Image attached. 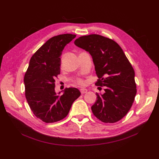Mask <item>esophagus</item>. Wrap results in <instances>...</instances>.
<instances>
[{
	"label": "esophagus",
	"instance_id": "esophagus-1",
	"mask_svg": "<svg viewBox=\"0 0 159 159\" xmlns=\"http://www.w3.org/2000/svg\"><path fill=\"white\" fill-rule=\"evenodd\" d=\"M80 92L81 94H84V93H86L88 92V90H87L86 89L82 88V89H80Z\"/></svg>",
	"mask_w": 159,
	"mask_h": 159
}]
</instances>
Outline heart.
<instances>
[{
  "label": "heart",
  "mask_w": 159,
  "mask_h": 159,
  "mask_svg": "<svg viewBox=\"0 0 159 159\" xmlns=\"http://www.w3.org/2000/svg\"><path fill=\"white\" fill-rule=\"evenodd\" d=\"M77 83L79 85H81V86L84 85V82L83 80H82V79H78L77 80Z\"/></svg>",
  "instance_id": "1"
}]
</instances>
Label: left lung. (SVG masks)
Listing matches in <instances>:
<instances>
[{"instance_id": "1", "label": "left lung", "mask_w": 159, "mask_h": 159, "mask_svg": "<svg viewBox=\"0 0 159 159\" xmlns=\"http://www.w3.org/2000/svg\"><path fill=\"white\" fill-rule=\"evenodd\" d=\"M74 43L91 54L99 78L95 85L105 87L103 94L96 93L93 115L104 123L120 121L130 109L136 94L132 65L121 47L110 38L90 34L77 38Z\"/></svg>"}]
</instances>
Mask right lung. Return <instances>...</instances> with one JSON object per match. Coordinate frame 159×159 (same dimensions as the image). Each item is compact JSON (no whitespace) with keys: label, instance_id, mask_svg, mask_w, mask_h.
I'll return each mask as SVG.
<instances>
[{"label":"right lung","instance_id":"1","mask_svg":"<svg viewBox=\"0 0 159 159\" xmlns=\"http://www.w3.org/2000/svg\"><path fill=\"white\" fill-rule=\"evenodd\" d=\"M75 37L74 34H64L47 40L31 57L25 75L26 101L34 114L45 123L64 119L80 95L75 88H66L61 95L54 89V79L60 73L61 52Z\"/></svg>","mask_w":159,"mask_h":159}]
</instances>
